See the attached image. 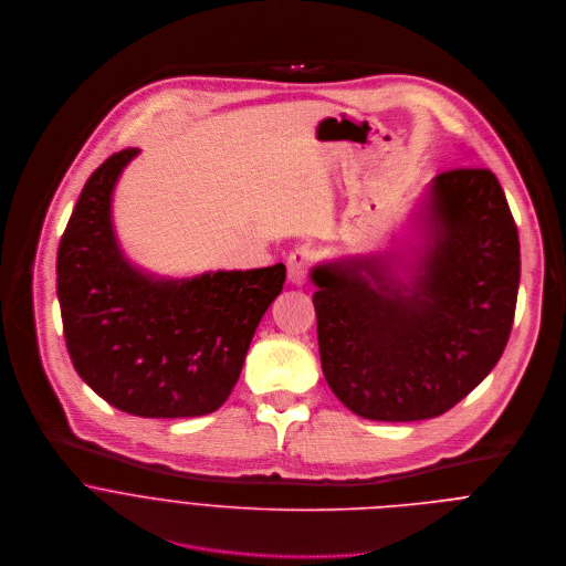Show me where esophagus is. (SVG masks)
Instances as JSON below:
<instances>
[{"label":"esophagus","instance_id":"1","mask_svg":"<svg viewBox=\"0 0 566 566\" xmlns=\"http://www.w3.org/2000/svg\"><path fill=\"white\" fill-rule=\"evenodd\" d=\"M314 261V250H310L307 245L296 248L294 252H290L287 256V279L292 285H305L307 283V274Z\"/></svg>","mask_w":566,"mask_h":566}]
</instances>
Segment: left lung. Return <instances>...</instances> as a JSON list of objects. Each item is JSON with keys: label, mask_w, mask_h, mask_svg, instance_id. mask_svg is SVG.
Instances as JSON below:
<instances>
[{"label": "left lung", "mask_w": 566, "mask_h": 566, "mask_svg": "<svg viewBox=\"0 0 566 566\" xmlns=\"http://www.w3.org/2000/svg\"><path fill=\"white\" fill-rule=\"evenodd\" d=\"M410 256L318 263L314 310L334 395L374 421L439 417L501 360L521 283L518 230L496 176L439 174Z\"/></svg>", "instance_id": "1"}]
</instances>
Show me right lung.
<instances>
[{"instance_id": "add662e5", "label": "right lung", "mask_w": 566, "mask_h": 566, "mask_svg": "<svg viewBox=\"0 0 566 566\" xmlns=\"http://www.w3.org/2000/svg\"><path fill=\"white\" fill-rule=\"evenodd\" d=\"M132 147L87 180L56 254L67 354L107 403L138 417L217 410L232 392L252 336L285 283V265L163 279L136 268L116 239L112 197Z\"/></svg>"}]
</instances>
